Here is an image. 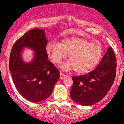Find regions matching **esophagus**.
I'll use <instances>...</instances> for the list:
<instances>
[{"instance_id": "obj_1", "label": "esophagus", "mask_w": 124, "mask_h": 124, "mask_svg": "<svg viewBox=\"0 0 124 124\" xmlns=\"http://www.w3.org/2000/svg\"><path fill=\"white\" fill-rule=\"evenodd\" d=\"M66 76V75H65L64 73H62V72H61V73H60V79H64V78H65Z\"/></svg>"}]
</instances>
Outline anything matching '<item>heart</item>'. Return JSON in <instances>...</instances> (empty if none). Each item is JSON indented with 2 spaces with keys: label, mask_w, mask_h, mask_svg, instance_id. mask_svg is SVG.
I'll return each instance as SVG.
<instances>
[{
  "label": "heart",
  "mask_w": 124,
  "mask_h": 124,
  "mask_svg": "<svg viewBox=\"0 0 124 124\" xmlns=\"http://www.w3.org/2000/svg\"><path fill=\"white\" fill-rule=\"evenodd\" d=\"M46 52L51 62L58 63L68 55L69 61L62 64L65 70L73 69L78 73H86L96 66L101 57L102 48L100 44L81 38H68L59 44L49 42Z\"/></svg>",
  "instance_id": "obj_1"
}]
</instances>
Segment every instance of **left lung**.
<instances>
[{
  "instance_id": "8db88e82",
  "label": "left lung",
  "mask_w": 124,
  "mask_h": 124,
  "mask_svg": "<svg viewBox=\"0 0 124 124\" xmlns=\"http://www.w3.org/2000/svg\"><path fill=\"white\" fill-rule=\"evenodd\" d=\"M116 68V58L110 46L94 70L85 75L72 77V99L82 106L93 105L103 99L114 83Z\"/></svg>"
}]
</instances>
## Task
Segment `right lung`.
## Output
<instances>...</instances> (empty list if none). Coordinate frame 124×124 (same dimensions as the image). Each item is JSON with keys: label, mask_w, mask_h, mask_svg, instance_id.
I'll return each mask as SVG.
<instances>
[{"label": "right lung", "mask_w": 124, "mask_h": 124, "mask_svg": "<svg viewBox=\"0 0 124 124\" xmlns=\"http://www.w3.org/2000/svg\"><path fill=\"white\" fill-rule=\"evenodd\" d=\"M47 42L44 31L34 28L18 38L11 50L9 68L13 81L21 96L32 103L49 97L60 76L59 70L48 59ZM24 47L36 52L31 63L25 64L21 59Z\"/></svg>", "instance_id": "obj_1"}]
</instances>
